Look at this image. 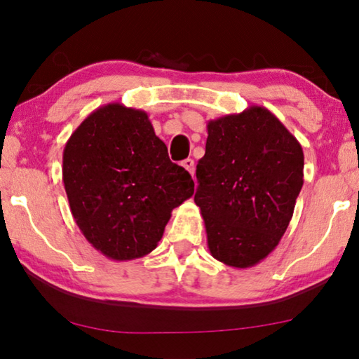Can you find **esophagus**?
I'll list each match as a JSON object with an SVG mask.
<instances>
[{
	"label": "esophagus",
	"instance_id": "1",
	"mask_svg": "<svg viewBox=\"0 0 359 359\" xmlns=\"http://www.w3.org/2000/svg\"><path fill=\"white\" fill-rule=\"evenodd\" d=\"M182 166H184L191 175L194 174V160H193V158H187V160L182 161Z\"/></svg>",
	"mask_w": 359,
	"mask_h": 359
}]
</instances>
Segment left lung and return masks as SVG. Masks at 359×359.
<instances>
[{
    "label": "left lung",
    "mask_w": 359,
    "mask_h": 359,
    "mask_svg": "<svg viewBox=\"0 0 359 359\" xmlns=\"http://www.w3.org/2000/svg\"><path fill=\"white\" fill-rule=\"evenodd\" d=\"M198 161L201 209L210 255L252 267L278 245L304 184L301 144L274 114L252 106L208 123Z\"/></svg>",
    "instance_id": "1"
}]
</instances>
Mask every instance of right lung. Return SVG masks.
I'll return each mask as SVG.
<instances>
[{
	"mask_svg": "<svg viewBox=\"0 0 359 359\" xmlns=\"http://www.w3.org/2000/svg\"><path fill=\"white\" fill-rule=\"evenodd\" d=\"M63 184L71 214L104 257H145L177 208L194 193L184 168L169 160L147 112L111 102L72 133L63 150Z\"/></svg>",
	"mask_w": 359,
	"mask_h": 359,
	"instance_id": "1",
	"label": "right lung"
}]
</instances>
